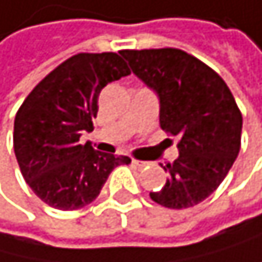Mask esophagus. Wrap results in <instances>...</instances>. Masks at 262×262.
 <instances>
[{"label": "esophagus", "instance_id": "34e87169", "mask_svg": "<svg viewBox=\"0 0 262 262\" xmlns=\"http://www.w3.org/2000/svg\"><path fill=\"white\" fill-rule=\"evenodd\" d=\"M132 164H134V166H138V167H143V166H146L145 161H138V159H134V158H132Z\"/></svg>", "mask_w": 262, "mask_h": 262}]
</instances>
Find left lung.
I'll return each mask as SVG.
<instances>
[{
  "label": "left lung",
  "mask_w": 262,
  "mask_h": 262,
  "mask_svg": "<svg viewBox=\"0 0 262 262\" xmlns=\"http://www.w3.org/2000/svg\"><path fill=\"white\" fill-rule=\"evenodd\" d=\"M132 72L159 98V124L180 142L169 179L149 196L170 209L206 200L226 179L240 151L242 113L227 83L182 50H124ZM166 170V167H164Z\"/></svg>",
  "instance_id": "8db88e82"
}]
</instances>
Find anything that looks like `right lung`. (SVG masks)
Wrapping results in <instances>:
<instances>
[{
  "label": "right lung",
  "mask_w": 262,
  "mask_h": 262,
  "mask_svg": "<svg viewBox=\"0 0 262 262\" xmlns=\"http://www.w3.org/2000/svg\"><path fill=\"white\" fill-rule=\"evenodd\" d=\"M130 71L116 53H80L36 85L14 120V153L33 193L46 205L74 211L90 205L109 174L130 158L80 145L93 130L98 96Z\"/></svg>",
  "instance_id": "1"
}]
</instances>
